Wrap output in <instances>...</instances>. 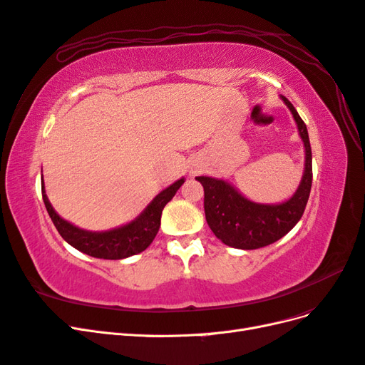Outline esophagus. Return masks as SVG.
Segmentation results:
<instances>
[{"instance_id": "obj_1", "label": "esophagus", "mask_w": 365, "mask_h": 365, "mask_svg": "<svg viewBox=\"0 0 365 365\" xmlns=\"http://www.w3.org/2000/svg\"><path fill=\"white\" fill-rule=\"evenodd\" d=\"M202 165L201 164H197V163H193L192 164V168H190V173L192 175H197V173H200V172H202Z\"/></svg>"}]
</instances>
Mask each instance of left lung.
I'll list each match as a JSON object with an SVG mask.
<instances>
[{
  "instance_id": "8db88e82",
  "label": "left lung",
  "mask_w": 365,
  "mask_h": 365,
  "mask_svg": "<svg viewBox=\"0 0 365 365\" xmlns=\"http://www.w3.org/2000/svg\"><path fill=\"white\" fill-rule=\"evenodd\" d=\"M289 108L304 145V172L295 193L282 204H259L237 192L224 180L196 176L204 187V210L208 227L225 245L239 250H257L274 244L302 219L312 187V150L307 128L292 103L282 96Z\"/></svg>"
}]
</instances>
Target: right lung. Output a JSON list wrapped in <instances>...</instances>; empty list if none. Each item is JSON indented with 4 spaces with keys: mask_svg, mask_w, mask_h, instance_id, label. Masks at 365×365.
Here are the masks:
<instances>
[{
    "mask_svg": "<svg viewBox=\"0 0 365 365\" xmlns=\"http://www.w3.org/2000/svg\"><path fill=\"white\" fill-rule=\"evenodd\" d=\"M182 184L184 178L175 181L168 189L160 192L153 197L152 202L143 210L140 216L123 227L108 231H88L70 224L68 220L62 219L54 212L46 195L43 180L41 182L43 204H46L53 224L63 240H67L71 247L88 254V256L108 260L130 257L134 254L145 251L152 244V240L155 239L160 230L163 208L172 200Z\"/></svg>",
    "mask_w": 365,
    "mask_h": 365,
    "instance_id": "obj_1",
    "label": "right lung"
}]
</instances>
